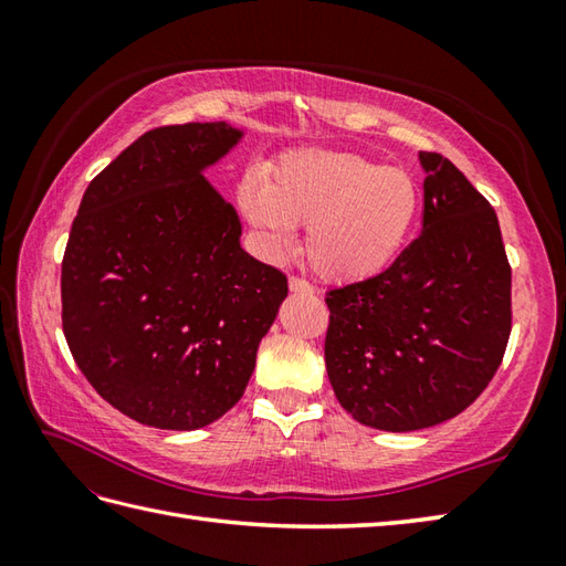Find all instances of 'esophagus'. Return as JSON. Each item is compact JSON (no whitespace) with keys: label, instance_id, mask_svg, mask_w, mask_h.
I'll use <instances>...</instances> for the list:
<instances>
[{"label":"esophagus","instance_id":"34e87169","mask_svg":"<svg viewBox=\"0 0 566 566\" xmlns=\"http://www.w3.org/2000/svg\"><path fill=\"white\" fill-rule=\"evenodd\" d=\"M290 290H292L294 294H314V292H316L314 286H311L306 280H298V276H292V280H290Z\"/></svg>","mask_w":566,"mask_h":566}]
</instances>
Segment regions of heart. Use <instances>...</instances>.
<instances>
[{"mask_svg": "<svg viewBox=\"0 0 566 566\" xmlns=\"http://www.w3.org/2000/svg\"><path fill=\"white\" fill-rule=\"evenodd\" d=\"M240 203L274 250H290L308 226L306 260L328 282H363L401 255L418 223L420 189L401 167L355 153L296 150L270 179L248 177Z\"/></svg>", "mask_w": 566, "mask_h": 566, "instance_id": "b5f03b06", "label": "heart"}]
</instances>
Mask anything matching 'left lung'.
<instances>
[{
	"label": "left lung",
	"instance_id": "left-lung-1",
	"mask_svg": "<svg viewBox=\"0 0 566 566\" xmlns=\"http://www.w3.org/2000/svg\"><path fill=\"white\" fill-rule=\"evenodd\" d=\"M423 231L391 268L331 290L326 369L357 423L408 432L462 413L511 335V264L496 211L438 153H420Z\"/></svg>",
	"mask_w": 566,
	"mask_h": 566
}]
</instances>
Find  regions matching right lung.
Returning <instances> with one entry per match:
<instances>
[{"label":"right lung","mask_w":566,"mask_h":566,"mask_svg":"<svg viewBox=\"0 0 566 566\" xmlns=\"http://www.w3.org/2000/svg\"><path fill=\"white\" fill-rule=\"evenodd\" d=\"M240 138L226 122L153 128L92 179L72 221L65 340L102 399L143 426L197 430L231 411L286 296L203 177Z\"/></svg>","instance_id":"obj_1"}]
</instances>
